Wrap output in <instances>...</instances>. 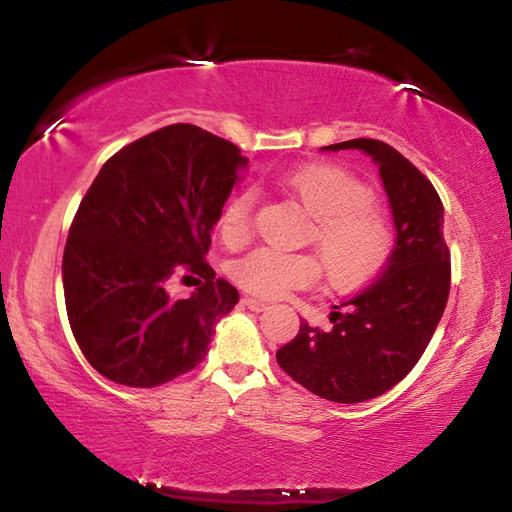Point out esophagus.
I'll return each instance as SVG.
<instances>
[{
	"mask_svg": "<svg viewBox=\"0 0 512 512\" xmlns=\"http://www.w3.org/2000/svg\"><path fill=\"white\" fill-rule=\"evenodd\" d=\"M243 306L247 310H252V312H262V310L269 308V303L262 301V299H254V297H243Z\"/></svg>",
	"mask_w": 512,
	"mask_h": 512,
	"instance_id": "34e87169",
	"label": "esophagus"
}]
</instances>
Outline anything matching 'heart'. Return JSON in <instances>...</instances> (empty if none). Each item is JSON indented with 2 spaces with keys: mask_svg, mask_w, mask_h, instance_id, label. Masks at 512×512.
<instances>
[{
  "mask_svg": "<svg viewBox=\"0 0 512 512\" xmlns=\"http://www.w3.org/2000/svg\"><path fill=\"white\" fill-rule=\"evenodd\" d=\"M282 187L314 217L310 241L319 262L306 254L275 252L269 247L247 254L232 265V278L247 293L275 299L314 282L319 267L331 288L364 286L388 265L394 230L388 215L372 202V191L334 163H310L288 172ZM254 193L241 191L226 202L219 217V237L230 247L252 234Z\"/></svg>",
  "mask_w": 512,
  "mask_h": 512,
  "instance_id": "b5f03b06",
  "label": "heart"
}]
</instances>
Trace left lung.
I'll use <instances>...</instances> for the list:
<instances>
[{
    "mask_svg": "<svg viewBox=\"0 0 512 512\" xmlns=\"http://www.w3.org/2000/svg\"><path fill=\"white\" fill-rule=\"evenodd\" d=\"M349 148L377 163L396 245L375 282L334 306L331 329L301 321L299 334L275 353L290 379L331 403H362L403 381L431 342L450 293L444 204L431 181L379 140L323 146Z\"/></svg>",
    "mask_w": 512,
    "mask_h": 512,
    "instance_id": "obj_1",
    "label": "left lung"
}]
</instances>
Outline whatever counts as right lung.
I'll use <instances>...</instances> for the list:
<instances>
[{
  "mask_svg": "<svg viewBox=\"0 0 512 512\" xmlns=\"http://www.w3.org/2000/svg\"><path fill=\"white\" fill-rule=\"evenodd\" d=\"M245 165L222 137L170 124L118 150L96 174L68 230L62 284L73 336L105 379L155 388L209 353L239 293L204 256ZM181 270L203 278L187 300L167 293Z\"/></svg>",
  "mask_w": 512,
  "mask_h": 512,
  "instance_id": "add662e5",
  "label": "right lung"
}]
</instances>
